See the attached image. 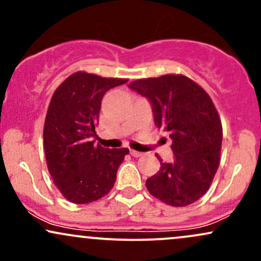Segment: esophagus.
<instances>
[{
    "mask_svg": "<svg viewBox=\"0 0 261 261\" xmlns=\"http://www.w3.org/2000/svg\"><path fill=\"white\" fill-rule=\"evenodd\" d=\"M130 154L133 155V157H141L143 153L142 152H139V151H135V149H130Z\"/></svg>",
    "mask_w": 261,
    "mask_h": 261,
    "instance_id": "1",
    "label": "esophagus"
}]
</instances>
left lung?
<instances>
[{
  "label": "left lung",
  "instance_id": "1",
  "mask_svg": "<svg viewBox=\"0 0 261 261\" xmlns=\"http://www.w3.org/2000/svg\"><path fill=\"white\" fill-rule=\"evenodd\" d=\"M128 87L147 98L155 126L172 140L174 158L170 163L160 158L161 169L146 180L149 194L175 207L197 201L220 164L222 125L211 98L181 74L137 80Z\"/></svg>",
  "mask_w": 261,
  "mask_h": 261
}]
</instances>
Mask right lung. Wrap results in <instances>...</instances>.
I'll return each instance as SVG.
<instances>
[{
    "label": "right lung",
    "mask_w": 261,
    "mask_h": 261,
    "mask_svg": "<svg viewBox=\"0 0 261 261\" xmlns=\"http://www.w3.org/2000/svg\"><path fill=\"white\" fill-rule=\"evenodd\" d=\"M126 82L76 72L54 93L44 125L45 157L54 182L68 201H97L114 187L128 149L95 146L93 137L106 92Z\"/></svg>",
    "instance_id": "obj_1"
}]
</instances>
